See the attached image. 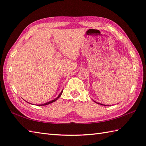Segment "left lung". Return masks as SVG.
<instances>
[{
	"instance_id": "1",
	"label": "left lung",
	"mask_w": 146,
	"mask_h": 146,
	"mask_svg": "<svg viewBox=\"0 0 146 146\" xmlns=\"http://www.w3.org/2000/svg\"><path fill=\"white\" fill-rule=\"evenodd\" d=\"M95 102V101H94ZM95 103H97L96 102H95ZM97 104H100V105H105V106H106V105H103V104H98V103H97Z\"/></svg>"
}]
</instances>
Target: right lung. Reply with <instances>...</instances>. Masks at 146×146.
Returning a JSON list of instances; mask_svg holds the SVG:
<instances>
[{"label": "right lung", "mask_w": 146, "mask_h": 146, "mask_svg": "<svg viewBox=\"0 0 146 146\" xmlns=\"http://www.w3.org/2000/svg\"><path fill=\"white\" fill-rule=\"evenodd\" d=\"M62 92H63V90H62L61 91V93H60L59 94V95L58 96V97H57V98H56L55 99H54V100H51V101H50V102H48V103H46V104H42V105H41L40 106H44V105H48V104H51V103H52V102H54L55 101H56L57 100H58V99L60 97H61V95H62Z\"/></svg>", "instance_id": "add662e5"}]
</instances>
